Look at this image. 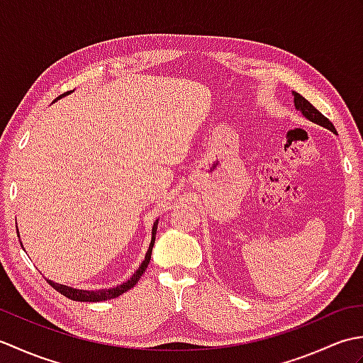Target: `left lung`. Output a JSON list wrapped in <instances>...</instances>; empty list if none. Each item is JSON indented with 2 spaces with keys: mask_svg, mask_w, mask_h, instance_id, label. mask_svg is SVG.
<instances>
[{
  "mask_svg": "<svg viewBox=\"0 0 363 363\" xmlns=\"http://www.w3.org/2000/svg\"><path fill=\"white\" fill-rule=\"evenodd\" d=\"M291 95H293V103H295V109L303 113L304 118L315 123V125H320L323 128L329 129L330 133H335V128L333 123H330L320 111L315 109V107L309 101H307L304 96H301L299 94H296V91H293Z\"/></svg>",
  "mask_w": 363,
  "mask_h": 363,
  "instance_id": "1",
  "label": "left lung"
}]
</instances>
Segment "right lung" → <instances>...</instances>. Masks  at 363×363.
Masks as SVG:
<instances>
[{
    "label": "right lung",
    "instance_id": "obj_1",
    "mask_svg": "<svg viewBox=\"0 0 363 363\" xmlns=\"http://www.w3.org/2000/svg\"><path fill=\"white\" fill-rule=\"evenodd\" d=\"M73 90L70 91H65V94L59 95L56 99H54L52 103H56L57 99L64 98L67 95H70ZM157 225H159V220L154 221L152 225V230H151V243L148 246V251H146V256H145V260L142 262L140 268L137 269V272L133 274V277H130L129 281L123 282L120 285H117V287L113 289H101V290H81V289H73V287H68V285H64V284H57L54 282L51 279H46L48 281V284L51 285V287L54 290H57L60 295L67 296L68 299H73V301H81V303H98V301H107V299H112V298H117L120 295H123V293L130 290L134 287V285L138 282V279H140L142 274L145 273L146 267H148L150 260H151V254H152V246H154V242H156V233H157ZM17 233H18V228H17ZM20 237V234H18ZM23 246V245H21Z\"/></svg>",
    "mask_w": 363,
    "mask_h": 363
}]
</instances>
